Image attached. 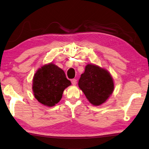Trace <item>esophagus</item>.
I'll use <instances>...</instances> for the list:
<instances>
[{
  "label": "esophagus",
  "mask_w": 149,
  "mask_h": 149,
  "mask_svg": "<svg viewBox=\"0 0 149 149\" xmlns=\"http://www.w3.org/2000/svg\"><path fill=\"white\" fill-rule=\"evenodd\" d=\"M71 83H72V85L75 86L76 84H77V79H72V80H71Z\"/></svg>",
  "instance_id": "1"
}]
</instances>
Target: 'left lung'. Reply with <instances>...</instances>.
Wrapping results in <instances>:
<instances>
[{
    "mask_svg": "<svg viewBox=\"0 0 149 149\" xmlns=\"http://www.w3.org/2000/svg\"><path fill=\"white\" fill-rule=\"evenodd\" d=\"M78 86L94 106L105 102L114 89L113 78L109 72L93 64L86 66L85 71L78 81Z\"/></svg>",
    "mask_w": 149,
    "mask_h": 149,
    "instance_id": "8db88e82",
    "label": "left lung"
}]
</instances>
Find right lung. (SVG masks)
Masks as SVG:
<instances>
[{
	"label": "right lung",
	"mask_w": 149,
	"mask_h": 149,
	"mask_svg": "<svg viewBox=\"0 0 149 149\" xmlns=\"http://www.w3.org/2000/svg\"><path fill=\"white\" fill-rule=\"evenodd\" d=\"M32 84L36 99L49 107L61 100L64 89L71 84L63 70L52 63L42 66L36 71Z\"/></svg>",
	"instance_id": "add662e5"
}]
</instances>
